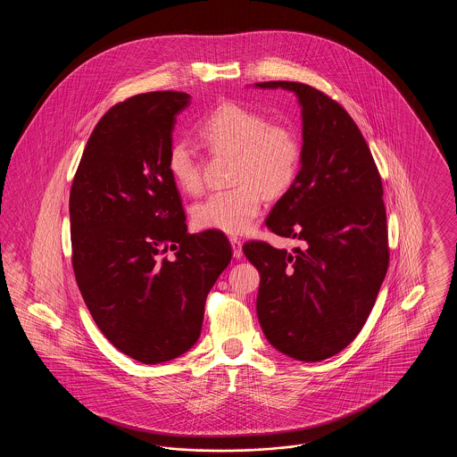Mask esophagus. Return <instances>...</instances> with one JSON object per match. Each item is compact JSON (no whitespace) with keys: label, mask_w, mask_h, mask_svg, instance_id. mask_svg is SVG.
I'll return each instance as SVG.
<instances>
[{"label":"esophagus","mask_w":457,"mask_h":457,"mask_svg":"<svg viewBox=\"0 0 457 457\" xmlns=\"http://www.w3.org/2000/svg\"><path fill=\"white\" fill-rule=\"evenodd\" d=\"M229 243H231V248H233V257L241 259L243 257V243L237 237L229 238Z\"/></svg>","instance_id":"obj_1"}]
</instances>
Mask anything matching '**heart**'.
I'll return each mask as SVG.
<instances>
[{
	"label": "heart",
	"instance_id": "b5f03b06",
	"mask_svg": "<svg viewBox=\"0 0 457 457\" xmlns=\"http://www.w3.org/2000/svg\"><path fill=\"white\" fill-rule=\"evenodd\" d=\"M198 133L211 147L235 154L231 181L237 185L196 202L194 222L200 229L241 235L259 218L262 194L283 195L295 181L302 161L300 138L293 129L267 123L263 114L238 103L219 104L200 123ZM168 170L179 190H200L198 162L188 142L171 145Z\"/></svg>",
	"mask_w": 457,
	"mask_h": 457
}]
</instances>
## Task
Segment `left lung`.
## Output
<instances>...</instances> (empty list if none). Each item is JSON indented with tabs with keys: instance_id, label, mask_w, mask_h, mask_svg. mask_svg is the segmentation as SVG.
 <instances>
[{
	"instance_id": "obj_1",
	"label": "left lung",
	"mask_w": 457,
	"mask_h": 457,
	"mask_svg": "<svg viewBox=\"0 0 457 457\" xmlns=\"http://www.w3.org/2000/svg\"><path fill=\"white\" fill-rule=\"evenodd\" d=\"M253 87L296 96L303 138L300 171L265 226L304 248L243 246L261 274L259 322L286 356L322 361L358 336L387 272L382 181L361 131L336 101L300 82Z\"/></svg>"
}]
</instances>
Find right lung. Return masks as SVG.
I'll return each mask as SVG.
<instances>
[{
    "label": "right lung",
    "instance_id": "obj_1",
    "mask_svg": "<svg viewBox=\"0 0 457 457\" xmlns=\"http://www.w3.org/2000/svg\"><path fill=\"white\" fill-rule=\"evenodd\" d=\"M183 92H149L96 125L70 192L73 270L101 332L133 360L155 365L194 348L205 298L231 262L219 231L188 235L170 170ZM173 251L168 260L165 253Z\"/></svg>",
    "mask_w": 457,
    "mask_h": 457
}]
</instances>
